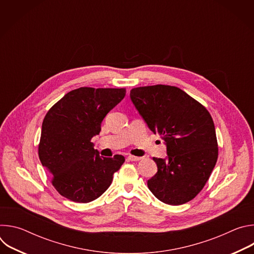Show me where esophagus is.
Segmentation results:
<instances>
[{
	"label": "esophagus",
	"instance_id": "esophagus-1",
	"mask_svg": "<svg viewBox=\"0 0 254 254\" xmlns=\"http://www.w3.org/2000/svg\"><path fill=\"white\" fill-rule=\"evenodd\" d=\"M127 159H128L129 161H131V162H137V161L141 160L140 157H135V156H128Z\"/></svg>",
	"mask_w": 254,
	"mask_h": 254
}]
</instances>
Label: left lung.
Returning a JSON list of instances; mask_svg holds the SVG:
<instances>
[{
    "label": "left lung",
    "mask_w": 254,
    "mask_h": 254,
    "mask_svg": "<svg viewBox=\"0 0 254 254\" xmlns=\"http://www.w3.org/2000/svg\"><path fill=\"white\" fill-rule=\"evenodd\" d=\"M130 99L149 128L167 147L165 159L154 158L158 172L148 181L160 201L181 205L197 196L218 158L213 120L206 108L176 86L132 88Z\"/></svg>",
    "instance_id": "obj_1"
}]
</instances>
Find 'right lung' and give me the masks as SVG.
I'll list each match as a JSON object with an SVG mask.
<instances>
[{"instance_id":"right-lung-1","label":"right lung","mask_w":254,"mask_h":254,"mask_svg":"<svg viewBox=\"0 0 254 254\" xmlns=\"http://www.w3.org/2000/svg\"><path fill=\"white\" fill-rule=\"evenodd\" d=\"M125 95V88L80 87L66 93L45 116L38 154L61 196L88 203L111 186L125 157H100L91 138Z\"/></svg>"}]
</instances>
